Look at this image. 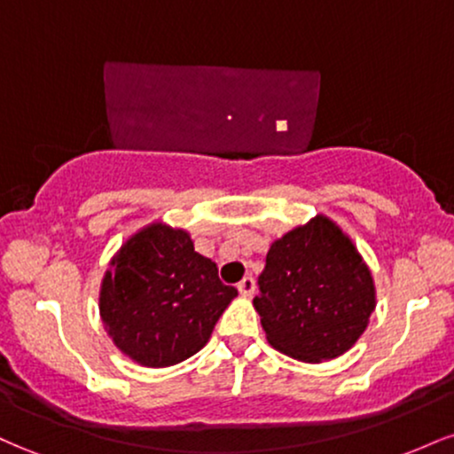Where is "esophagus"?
Returning <instances> with one entry per match:
<instances>
[{
	"mask_svg": "<svg viewBox=\"0 0 454 454\" xmlns=\"http://www.w3.org/2000/svg\"><path fill=\"white\" fill-rule=\"evenodd\" d=\"M237 288L243 296H252L254 290H256V281H254V278H249V275H247V278H243L241 281H239Z\"/></svg>",
	"mask_w": 454,
	"mask_h": 454,
	"instance_id": "34e87169",
	"label": "esophagus"
}]
</instances>
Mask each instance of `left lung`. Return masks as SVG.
Listing matches in <instances>:
<instances>
[{"label":"left lung","mask_w":454,"mask_h":454,"mask_svg":"<svg viewBox=\"0 0 454 454\" xmlns=\"http://www.w3.org/2000/svg\"><path fill=\"white\" fill-rule=\"evenodd\" d=\"M254 307L275 350L320 363L350 350L376 309L372 273L325 215L270 245Z\"/></svg>","instance_id":"8db88e82"}]
</instances>
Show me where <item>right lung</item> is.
<instances>
[{"label": "right lung", "mask_w": 454, "mask_h": 454, "mask_svg": "<svg viewBox=\"0 0 454 454\" xmlns=\"http://www.w3.org/2000/svg\"><path fill=\"white\" fill-rule=\"evenodd\" d=\"M237 288L194 252L185 231L151 223L113 258L100 293L102 322L114 346L145 367H168L209 341Z\"/></svg>", "instance_id": "right-lung-1"}]
</instances>
